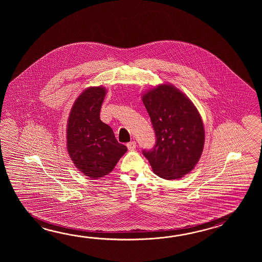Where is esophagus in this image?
<instances>
[{
  "mask_svg": "<svg viewBox=\"0 0 262 262\" xmlns=\"http://www.w3.org/2000/svg\"><path fill=\"white\" fill-rule=\"evenodd\" d=\"M126 146H127V148H128L129 150H134L136 149L137 143H136V141H131V142H128Z\"/></svg>",
  "mask_w": 262,
  "mask_h": 262,
  "instance_id": "obj_1",
  "label": "esophagus"
}]
</instances>
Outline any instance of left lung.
I'll list each match as a JSON object with an SVG mask.
<instances>
[{"mask_svg":"<svg viewBox=\"0 0 262 262\" xmlns=\"http://www.w3.org/2000/svg\"><path fill=\"white\" fill-rule=\"evenodd\" d=\"M156 133V144L143 150L154 172L167 180L184 177L201 158L204 127L193 103L172 85H159L142 96Z\"/></svg>","mask_w":262,"mask_h":262,"instance_id":"1","label":"left lung"}]
</instances>
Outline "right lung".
I'll return each mask as SVG.
<instances>
[{"mask_svg": "<svg viewBox=\"0 0 262 262\" xmlns=\"http://www.w3.org/2000/svg\"><path fill=\"white\" fill-rule=\"evenodd\" d=\"M103 87L85 90L75 101L67 124V150L75 166L90 179L104 177L125 154L110 125L100 120Z\"/></svg>", "mask_w": 262, "mask_h": 262, "instance_id": "right-lung-1", "label": "right lung"}]
</instances>
